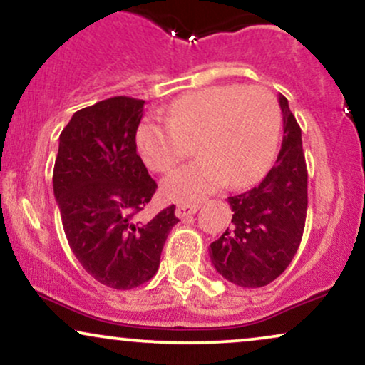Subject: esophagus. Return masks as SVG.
<instances>
[{
    "label": "esophagus",
    "mask_w": 365,
    "mask_h": 365,
    "mask_svg": "<svg viewBox=\"0 0 365 365\" xmlns=\"http://www.w3.org/2000/svg\"><path fill=\"white\" fill-rule=\"evenodd\" d=\"M200 204H180L177 205V210H175V214H177V217L183 219L187 216H192V214H195L197 210H199Z\"/></svg>",
    "instance_id": "esophagus-1"
}]
</instances>
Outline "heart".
<instances>
[{"label":"heart","instance_id":"b5f03b06","mask_svg":"<svg viewBox=\"0 0 365 365\" xmlns=\"http://www.w3.org/2000/svg\"><path fill=\"white\" fill-rule=\"evenodd\" d=\"M280 108L263 86L214 85L188 91L171 103L168 117H146L135 143L149 168L165 173L190 155L197 140L200 158L168 175L166 199L194 202L226 182L247 187L274 161Z\"/></svg>","mask_w":365,"mask_h":365}]
</instances>
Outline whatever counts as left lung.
<instances>
[{
    "label": "left lung",
    "mask_w": 365,
    "mask_h": 365,
    "mask_svg": "<svg viewBox=\"0 0 365 365\" xmlns=\"http://www.w3.org/2000/svg\"><path fill=\"white\" fill-rule=\"evenodd\" d=\"M284 139L267 177L245 194L227 197L232 225L210 243V260L240 287H263L279 277L299 248L308 210V170L301 127L284 95Z\"/></svg>",
    "instance_id": "obj_1"
}]
</instances>
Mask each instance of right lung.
I'll list each match as a JSON object with an SVG mask.
<instances>
[{"mask_svg": "<svg viewBox=\"0 0 365 365\" xmlns=\"http://www.w3.org/2000/svg\"><path fill=\"white\" fill-rule=\"evenodd\" d=\"M144 100L112 96L78 110L59 138L54 197L69 247L83 269L107 287L127 291L160 269L175 205L149 221L138 214L156 182L138 155Z\"/></svg>", "mask_w": 365, "mask_h": 365, "instance_id": "obj_1", "label": "right lung"}]
</instances>
